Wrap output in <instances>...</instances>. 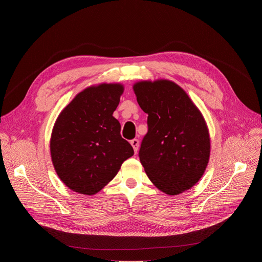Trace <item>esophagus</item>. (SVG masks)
<instances>
[{
  "label": "esophagus",
  "instance_id": "1",
  "mask_svg": "<svg viewBox=\"0 0 262 262\" xmlns=\"http://www.w3.org/2000/svg\"><path fill=\"white\" fill-rule=\"evenodd\" d=\"M130 145H132L133 148H134L135 154H137V152H138V149H139V140H138V139L132 140V141H130Z\"/></svg>",
  "mask_w": 262,
  "mask_h": 262
}]
</instances>
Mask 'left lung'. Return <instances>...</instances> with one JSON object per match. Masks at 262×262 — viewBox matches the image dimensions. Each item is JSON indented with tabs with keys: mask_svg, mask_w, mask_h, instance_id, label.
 <instances>
[{
	"mask_svg": "<svg viewBox=\"0 0 262 262\" xmlns=\"http://www.w3.org/2000/svg\"><path fill=\"white\" fill-rule=\"evenodd\" d=\"M134 91L148 114V132L139 151L147 176L168 195L190 190L202 177L210 154L202 114L184 90L171 81L139 82Z\"/></svg>",
	"mask_w": 262,
	"mask_h": 262,
	"instance_id": "obj_1",
	"label": "left lung"
}]
</instances>
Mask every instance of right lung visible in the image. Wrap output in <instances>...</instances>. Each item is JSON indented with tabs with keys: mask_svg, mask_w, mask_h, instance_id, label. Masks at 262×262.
<instances>
[{
	"mask_svg": "<svg viewBox=\"0 0 262 262\" xmlns=\"http://www.w3.org/2000/svg\"><path fill=\"white\" fill-rule=\"evenodd\" d=\"M122 93L120 84L89 87L60 113L52 133L51 155L58 176L70 190L98 193L134 156L113 117Z\"/></svg>",
	"mask_w": 262,
	"mask_h": 262,
	"instance_id": "right-lung-1",
	"label": "right lung"
}]
</instances>
